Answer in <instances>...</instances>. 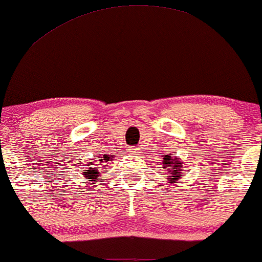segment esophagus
Here are the masks:
<instances>
[{"mask_svg": "<svg viewBox=\"0 0 262 262\" xmlns=\"http://www.w3.org/2000/svg\"><path fill=\"white\" fill-rule=\"evenodd\" d=\"M141 147H136V148H132L131 149V152H132V155H140L141 153Z\"/></svg>", "mask_w": 262, "mask_h": 262, "instance_id": "esophagus-1", "label": "esophagus"}]
</instances>
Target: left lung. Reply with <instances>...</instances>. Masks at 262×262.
<instances>
[{"instance_id": "8db88e82", "label": "left lung", "mask_w": 262, "mask_h": 262, "mask_svg": "<svg viewBox=\"0 0 262 262\" xmlns=\"http://www.w3.org/2000/svg\"><path fill=\"white\" fill-rule=\"evenodd\" d=\"M162 161V167L167 169L168 181H178L180 178H183L184 174H185L184 169H181L183 162H181L178 157H175L173 155L163 156Z\"/></svg>"}]
</instances>
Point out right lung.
<instances>
[{"label": "right lung", "instance_id": "right-lung-1", "mask_svg": "<svg viewBox=\"0 0 262 262\" xmlns=\"http://www.w3.org/2000/svg\"><path fill=\"white\" fill-rule=\"evenodd\" d=\"M113 162V155H97V158L91 159L87 164L83 165V173L82 175L85 179L89 180V183H94V181L100 180V174L103 173L104 167Z\"/></svg>", "mask_w": 262, "mask_h": 262}]
</instances>
